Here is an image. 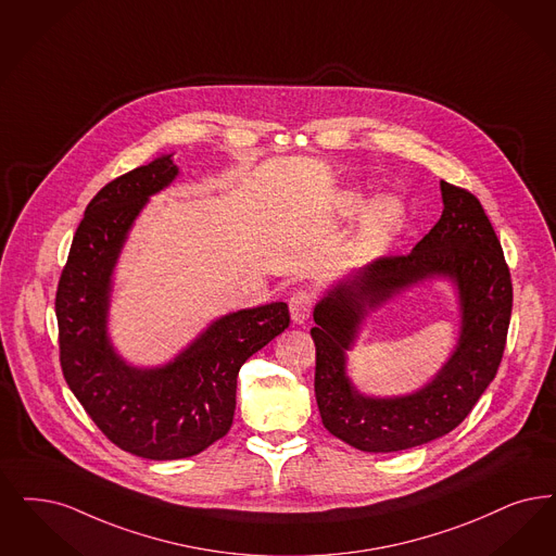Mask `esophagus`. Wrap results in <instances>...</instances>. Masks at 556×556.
Masks as SVG:
<instances>
[{"instance_id":"esophagus-1","label":"esophagus","mask_w":556,"mask_h":556,"mask_svg":"<svg viewBox=\"0 0 556 556\" xmlns=\"http://www.w3.org/2000/svg\"><path fill=\"white\" fill-rule=\"evenodd\" d=\"M312 308H314V293L308 289H298L289 298V314L293 323H306L311 318Z\"/></svg>"}]
</instances>
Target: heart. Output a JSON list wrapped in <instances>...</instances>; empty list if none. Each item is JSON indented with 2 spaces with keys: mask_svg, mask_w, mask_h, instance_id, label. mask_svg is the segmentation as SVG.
<instances>
[{
  "mask_svg": "<svg viewBox=\"0 0 556 556\" xmlns=\"http://www.w3.org/2000/svg\"><path fill=\"white\" fill-rule=\"evenodd\" d=\"M364 206V197L359 192H345L341 199V215L356 217ZM403 223V206L400 200L384 197L378 199L364 215L359 236H357V250L372 252L375 248L387 242Z\"/></svg>",
  "mask_w": 556,
  "mask_h": 556,
  "instance_id": "b5f03b06",
  "label": "heart"
}]
</instances>
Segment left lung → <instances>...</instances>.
Here are the masks:
<instances>
[{
  "label": "left lung",
  "instance_id": "8db88e82",
  "mask_svg": "<svg viewBox=\"0 0 556 556\" xmlns=\"http://www.w3.org/2000/svg\"><path fill=\"white\" fill-rule=\"evenodd\" d=\"M443 215L409 254L384 256L339 281L316 304L314 393L325 428L366 453L430 443L464 422L501 366L511 320V273L490 219L466 188L441 181ZM430 276L460 291L463 333L426 388L403 399H366L344 375V352L368 309Z\"/></svg>",
  "mask_w": 556,
  "mask_h": 556
}]
</instances>
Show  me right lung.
I'll use <instances>...</instances> for the list:
<instances>
[{"label":"right lung","mask_w":556,"mask_h":556,"mask_svg":"<svg viewBox=\"0 0 556 556\" xmlns=\"http://www.w3.org/2000/svg\"><path fill=\"white\" fill-rule=\"evenodd\" d=\"M178 176L172 155L113 179L90 200L55 293L60 362L70 391L119 448L155 462L192 457L227 434L238 372L289 327L286 302L215 320L174 362L134 368L108 337L112 273L144 202Z\"/></svg>","instance_id":"1"}]
</instances>
